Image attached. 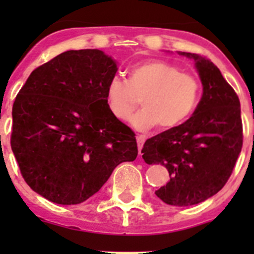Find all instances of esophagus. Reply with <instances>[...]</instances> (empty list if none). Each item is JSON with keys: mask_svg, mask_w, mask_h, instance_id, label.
I'll return each instance as SVG.
<instances>
[{"mask_svg": "<svg viewBox=\"0 0 254 254\" xmlns=\"http://www.w3.org/2000/svg\"><path fill=\"white\" fill-rule=\"evenodd\" d=\"M136 140H137L138 154L141 155V150H142L143 143H145V140H146V137H145V136H143V134H137V136H136Z\"/></svg>", "mask_w": 254, "mask_h": 254, "instance_id": "obj_1", "label": "esophagus"}]
</instances>
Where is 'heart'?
<instances>
[{"label": "heart", "instance_id": "1", "mask_svg": "<svg viewBox=\"0 0 254 254\" xmlns=\"http://www.w3.org/2000/svg\"><path fill=\"white\" fill-rule=\"evenodd\" d=\"M140 99L143 108L131 118L132 126L138 129L158 126L168 131L183 125L196 111L201 84L193 75L164 61L134 64L127 71L126 81L116 77L108 82L105 104L116 120H127Z\"/></svg>", "mask_w": 254, "mask_h": 254}]
</instances>
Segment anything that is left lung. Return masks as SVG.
<instances>
[{
	"label": "left lung",
	"instance_id": "1",
	"mask_svg": "<svg viewBox=\"0 0 254 254\" xmlns=\"http://www.w3.org/2000/svg\"><path fill=\"white\" fill-rule=\"evenodd\" d=\"M203 86L193 116L177 128L146 140L142 158L163 164L170 181L155 190L168 205L192 206L210 198L232 176L243 146L241 103L237 93L210 60L194 53Z\"/></svg>",
	"mask_w": 254,
	"mask_h": 254
}]
</instances>
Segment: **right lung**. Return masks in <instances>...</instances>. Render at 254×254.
Instances as JSON below:
<instances>
[{
    "mask_svg": "<svg viewBox=\"0 0 254 254\" xmlns=\"http://www.w3.org/2000/svg\"><path fill=\"white\" fill-rule=\"evenodd\" d=\"M116 72L99 49L64 52L37 67L13 102L11 149L24 181L52 202H84L137 156L134 132L105 104Z\"/></svg>",
    "mask_w": 254,
    "mask_h": 254,
    "instance_id": "1",
    "label": "right lung"
}]
</instances>
